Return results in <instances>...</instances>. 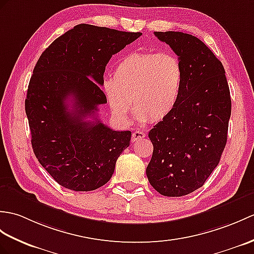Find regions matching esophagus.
<instances>
[{
	"label": "esophagus",
	"mask_w": 254,
	"mask_h": 254,
	"mask_svg": "<svg viewBox=\"0 0 254 254\" xmlns=\"http://www.w3.org/2000/svg\"><path fill=\"white\" fill-rule=\"evenodd\" d=\"M145 136H146V134H145L144 132H141V131H135V132H133V134H132V141L134 143V141H136V140H138V139L144 138Z\"/></svg>",
	"instance_id": "esophagus-1"
}]
</instances>
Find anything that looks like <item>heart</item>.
Listing matches in <instances>:
<instances>
[{
    "label": "heart",
    "mask_w": 254,
    "mask_h": 254,
    "mask_svg": "<svg viewBox=\"0 0 254 254\" xmlns=\"http://www.w3.org/2000/svg\"><path fill=\"white\" fill-rule=\"evenodd\" d=\"M113 113L127 120L133 106L140 122H160L173 113L181 97L183 68L169 53H132L117 64L114 76L103 80Z\"/></svg>",
    "instance_id": "obj_1"
}]
</instances>
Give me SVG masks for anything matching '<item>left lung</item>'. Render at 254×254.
Wrapping results in <instances>:
<instances>
[{"label":"left lung","mask_w":254,"mask_h":254,"mask_svg":"<svg viewBox=\"0 0 254 254\" xmlns=\"http://www.w3.org/2000/svg\"><path fill=\"white\" fill-rule=\"evenodd\" d=\"M155 35L179 56L183 87L173 113L149 131L154 151L146 174L159 193L182 197L201 187L220 162L231 93L222 63L201 40L179 31Z\"/></svg>","instance_id":"1"}]
</instances>
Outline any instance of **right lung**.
Masks as SVG:
<instances>
[{"label":"right lung","instance_id":"1","mask_svg":"<svg viewBox=\"0 0 254 254\" xmlns=\"http://www.w3.org/2000/svg\"><path fill=\"white\" fill-rule=\"evenodd\" d=\"M140 35L81 23L57 38L35 64L25 102L33 152L68 190L105 185L129 145L131 132L114 131L95 114L107 103L100 86L110 58Z\"/></svg>","mask_w":254,"mask_h":254}]
</instances>
